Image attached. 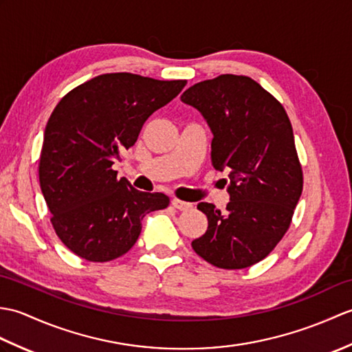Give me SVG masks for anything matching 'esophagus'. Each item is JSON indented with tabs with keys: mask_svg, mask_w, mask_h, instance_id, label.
Returning <instances> with one entry per match:
<instances>
[{
	"mask_svg": "<svg viewBox=\"0 0 352 352\" xmlns=\"http://www.w3.org/2000/svg\"><path fill=\"white\" fill-rule=\"evenodd\" d=\"M170 203H172V206H174L175 208H178V210H189V208H192V204H190V203H186V201L177 199V198L172 199Z\"/></svg>",
	"mask_w": 352,
	"mask_h": 352,
	"instance_id": "1",
	"label": "esophagus"
}]
</instances>
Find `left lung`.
I'll list each match as a JSON object with an SVG mask.
<instances>
[{"label":"left lung","instance_id":"8db88e82","mask_svg":"<svg viewBox=\"0 0 352 352\" xmlns=\"http://www.w3.org/2000/svg\"><path fill=\"white\" fill-rule=\"evenodd\" d=\"M182 101L210 126L213 168L230 172L226 212L198 204L208 227L192 248L216 267L256 265L286 234L302 192L286 110L257 81L233 74L190 86Z\"/></svg>","mask_w":352,"mask_h":352}]
</instances>
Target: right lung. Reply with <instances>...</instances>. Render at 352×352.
<instances>
[{"instance_id": "right-lung-1", "label": "right lung", "mask_w": 352, "mask_h": 352, "mask_svg": "<svg viewBox=\"0 0 352 352\" xmlns=\"http://www.w3.org/2000/svg\"><path fill=\"white\" fill-rule=\"evenodd\" d=\"M188 81L102 74L66 94L45 126L39 182L56 234L89 261H110L136 243L142 219L169 206L164 193L134 189L113 163L146 119Z\"/></svg>"}]
</instances>
